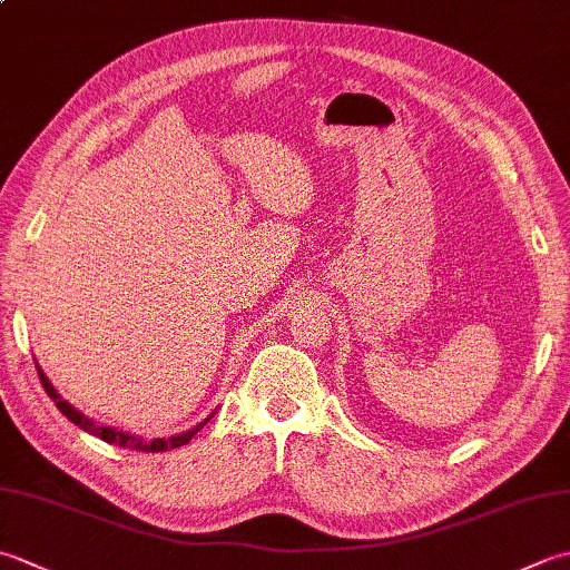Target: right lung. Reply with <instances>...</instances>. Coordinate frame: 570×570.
Masks as SVG:
<instances>
[{
  "instance_id": "add662e5",
  "label": "right lung",
  "mask_w": 570,
  "mask_h": 570,
  "mask_svg": "<svg viewBox=\"0 0 570 570\" xmlns=\"http://www.w3.org/2000/svg\"><path fill=\"white\" fill-rule=\"evenodd\" d=\"M39 367V365H37ZM39 377H41V385L43 390H47L49 397L56 403V407H59L66 417H69L73 425L81 428L83 432L94 434V438H100L104 442H110V444H118V448H128V450H138V452H165V450H175V448H183V444H187L189 440L195 438V434L203 430L207 422L215 417V412H209V415L197 422L195 428H189L187 432H180V434H173V438H155V440H145L140 438V434H130V432H122V430H116V428H108V425H98V422H94L91 417H86L81 410H76L73 405L66 403V400L56 393V387L51 385V381L47 375H43V371L39 367Z\"/></svg>"
}]
</instances>
